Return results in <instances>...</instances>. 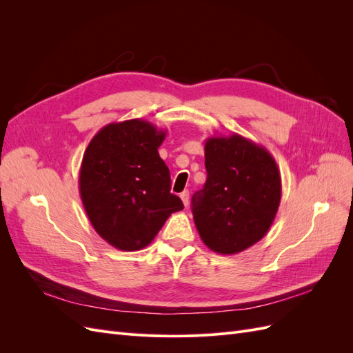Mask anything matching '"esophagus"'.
Segmentation results:
<instances>
[{
  "label": "esophagus",
  "mask_w": 353,
  "mask_h": 353,
  "mask_svg": "<svg viewBox=\"0 0 353 353\" xmlns=\"http://www.w3.org/2000/svg\"><path fill=\"white\" fill-rule=\"evenodd\" d=\"M179 197H181V200H183L184 206H187V205H188V201H190V193H188V191H187V190H185V191H183V193L179 194Z\"/></svg>",
  "instance_id": "34e87169"
}]
</instances>
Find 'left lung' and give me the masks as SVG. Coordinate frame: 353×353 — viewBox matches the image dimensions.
Listing matches in <instances>:
<instances>
[{
	"mask_svg": "<svg viewBox=\"0 0 353 353\" xmlns=\"http://www.w3.org/2000/svg\"><path fill=\"white\" fill-rule=\"evenodd\" d=\"M208 179L191 199L200 237L221 254L258 243L275 219L281 176L265 147L239 134L210 137L205 144Z\"/></svg>",
	"mask_w": 353,
	"mask_h": 353,
	"instance_id": "1",
	"label": "left lung"
}]
</instances>
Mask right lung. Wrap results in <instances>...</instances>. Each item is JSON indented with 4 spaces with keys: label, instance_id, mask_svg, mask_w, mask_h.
<instances>
[{
    "label": "right lung",
    "instance_id": "add662e5",
    "mask_svg": "<svg viewBox=\"0 0 353 353\" xmlns=\"http://www.w3.org/2000/svg\"><path fill=\"white\" fill-rule=\"evenodd\" d=\"M166 131L144 119L109 123L83 153L79 194L94 230L113 248L135 252L150 244L181 199L159 156Z\"/></svg>",
    "mask_w": 353,
    "mask_h": 353
}]
</instances>
